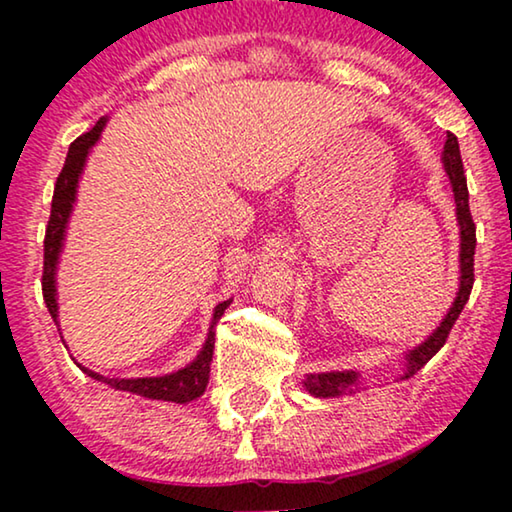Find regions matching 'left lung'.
Masks as SVG:
<instances>
[{
    "mask_svg": "<svg viewBox=\"0 0 512 512\" xmlns=\"http://www.w3.org/2000/svg\"><path fill=\"white\" fill-rule=\"evenodd\" d=\"M443 163L445 172L450 174L452 191H454V202H457V219L461 228V286L457 293V300L447 312L443 324L438 326V331L431 335L424 345L412 349L408 354V373L405 377L415 375L419 368L426 366L431 361V356L440 352V347L447 342V335H450L454 321L459 319L461 310L468 303V296H471L475 275H473V256H475V223L471 216V207H468V188H466V174H464V163H461L459 153V142L452 132H447L445 139V151H443ZM356 384V373H321V375H307L305 389L310 391L312 396L328 398V396H340L345 391H352Z\"/></svg>",
    "mask_w": 512,
    "mask_h": 512,
    "instance_id": "8db88e82",
    "label": "left lung"
}]
</instances>
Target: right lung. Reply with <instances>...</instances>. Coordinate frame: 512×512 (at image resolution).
<instances>
[{"label": "right lung", "instance_id": "obj_1", "mask_svg": "<svg viewBox=\"0 0 512 512\" xmlns=\"http://www.w3.org/2000/svg\"><path fill=\"white\" fill-rule=\"evenodd\" d=\"M104 118L95 123V128L86 132V135L76 137L72 144H69V153L65 165L58 174V181H55L53 191V202H51V216H48L46 226V237H44V272H41V293H44L46 307L51 312L53 321L58 319V303H55V263H58L62 237H65V226L69 219V212H72L74 198H76V184H79V174L83 170V163H86V156L97 139H100V132L104 128ZM230 305V300L221 303L214 310V324L219 321L223 310ZM212 354H214V326L207 335L205 347L198 354L191 366L177 370V373L165 375V377H137V380H107V377L93 373V370H86V373L93 377V380H102L111 384L114 389L121 391H132V394L156 398V401H172V403H188L193 398L205 394V387L209 382V370H212Z\"/></svg>", "mask_w": 512, "mask_h": 512}]
</instances>
